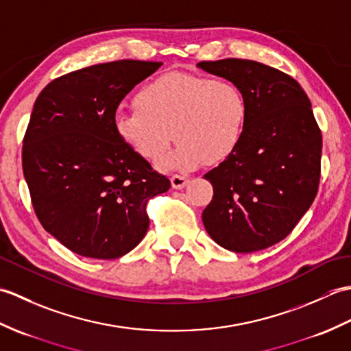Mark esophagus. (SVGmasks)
I'll list each match as a JSON object with an SVG mask.
<instances>
[{
  "instance_id": "34e87169",
  "label": "esophagus",
  "mask_w": 351,
  "mask_h": 351,
  "mask_svg": "<svg viewBox=\"0 0 351 351\" xmlns=\"http://www.w3.org/2000/svg\"><path fill=\"white\" fill-rule=\"evenodd\" d=\"M170 182H171V187H173L175 190H181L190 182V180L185 176H181V175H173L170 178Z\"/></svg>"
}]
</instances>
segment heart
<instances>
[{"mask_svg": "<svg viewBox=\"0 0 351 351\" xmlns=\"http://www.w3.org/2000/svg\"><path fill=\"white\" fill-rule=\"evenodd\" d=\"M134 108L119 110L113 128L119 140L147 162H158L173 140L166 166L193 169L229 158L247 121L243 90L226 78L167 72L134 96Z\"/></svg>", "mask_w": 351, "mask_h": 351, "instance_id": "obj_1", "label": "heart"}]
</instances>
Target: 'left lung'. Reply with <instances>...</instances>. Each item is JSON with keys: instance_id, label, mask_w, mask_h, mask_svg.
<instances>
[{"instance_id": "1", "label": "left lung", "mask_w": 351, "mask_h": 351, "mask_svg": "<svg viewBox=\"0 0 351 351\" xmlns=\"http://www.w3.org/2000/svg\"><path fill=\"white\" fill-rule=\"evenodd\" d=\"M199 68L230 80L247 101V121L235 152L204 175L213 200L202 213L221 247L250 253L291 234L317 196L322 130L297 81L270 66L225 58Z\"/></svg>"}]
</instances>
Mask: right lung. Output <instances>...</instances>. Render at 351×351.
<instances>
[{"label":"right lung","mask_w":351,"mask_h":351,"mask_svg":"<svg viewBox=\"0 0 351 351\" xmlns=\"http://www.w3.org/2000/svg\"><path fill=\"white\" fill-rule=\"evenodd\" d=\"M161 62L117 60L52 80L37 96L22 145L34 213L81 256L116 259L143 240L149 199L170 181L116 136L113 117Z\"/></svg>","instance_id":"obj_1"}]
</instances>
